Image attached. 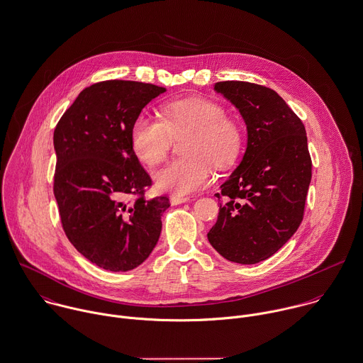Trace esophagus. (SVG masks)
I'll return each mask as SVG.
<instances>
[{"label": "esophagus", "mask_w": 363, "mask_h": 363, "mask_svg": "<svg viewBox=\"0 0 363 363\" xmlns=\"http://www.w3.org/2000/svg\"><path fill=\"white\" fill-rule=\"evenodd\" d=\"M169 201H171V205H181V203L188 202L189 198H186V196H179V195H172V196L169 198Z\"/></svg>", "instance_id": "1"}]
</instances>
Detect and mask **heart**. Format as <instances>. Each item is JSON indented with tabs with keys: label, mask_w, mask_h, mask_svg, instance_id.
Wrapping results in <instances>:
<instances>
[{
	"label": "heart",
	"mask_w": 363,
	"mask_h": 363,
	"mask_svg": "<svg viewBox=\"0 0 363 363\" xmlns=\"http://www.w3.org/2000/svg\"><path fill=\"white\" fill-rule=\"evenodd\" d=\"M162 115L164 121L140 113L130 129L136 157L150 167L165 158L172 135L192 133L185 143L189 155L175 158L155 172L160 191L189 195L211 182L212 162L225 167L237 158L242 135L238 125L225 118L221 105L205 98H185L165 104Z\"/></svg>",
	"instance_id": "obj_1"
}]
</instances>
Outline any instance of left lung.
<instances>
[{
	"instance_id": "left-lung-1",
	"label": "left lung",
	"mask_w": 363,
	"mask_h": 363,
	"mask_svg": "<svg viewBox=\"0 0 363 363\" xmlns=\"http://www.w3.org/2000/svg\"><path fill=\"white\" fill-rule=\"evenodd\" d=\"M215 91L242 116L247 147L220 186L224 203L208 240L223 258L252 265L279 251L303 220L311 181L306 129L271 88L221 81Z\"/></svg>"
}]
</instances>
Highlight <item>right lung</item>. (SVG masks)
<instances>
[{
  "mask_svg": "<svg viewBox=\"0 0 363 363\" xmlns=\"http://www.w3.org/2000/svg\"><path fill=\"white\" fill-rule=\"evenodd\" d=\"M165 88L111 79L85 88L59 121L55 198L70 242L88 261L112 272L143 264L161 234L167 196L145 201L151 179L130 142L145 105ZM130 194H140L133 204Z\"/></svg>",
  "mask_w": 363,
  "mask_h": 363,
  "instance_id": "right-lung-1",
  "label": "right lung"
}]
</instances>
